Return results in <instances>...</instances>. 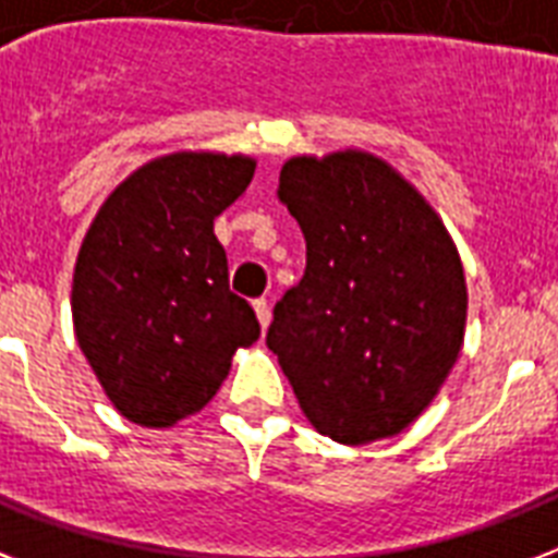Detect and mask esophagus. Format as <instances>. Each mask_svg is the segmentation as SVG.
Listing matches in <instances>:
<instances>
[{"instance_id": "1", "label": "esophagus", "mask_w": 558, "mask_h": 558, "mask_svg": "<svg viewBox=\"0 0 558 558\" xmlns=\"http://www.w3.org/2000/svg\"><path fill=\"white\" fill-rule=\"evenodd\" d=\"M254 313H257V322H260V327L266 330V327H269V322H271L269 301H266V298H257V301H254Z\"/></svg>"}]
</instances>
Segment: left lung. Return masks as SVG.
<instances>
[{"mask_svg":"<svg viewBox=\"0 0 558 558\" xmlns=\"http://www.w3.org/2000/svg\"><path fill=\"white\" fill-rule=\"evenodd\" d=\"M278 196L304 231L306 271L275 304L266 344L315 432L344 446L393 437L463 348L458 245L423 193L356 147L292 156Z\"/></svg>","mask_w":558,"mask_h":558,"instance_id":"1","label":"left lung"}]
</instances>
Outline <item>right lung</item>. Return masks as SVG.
I'll use <instances>...</instances> for the list:
<instances>
[{"instance_id": "1", "label": "right lung", "mask_w": 558, "mask_h": 558, "mask_svg": "<svg viewBox=\"0 0 558 558\" xmlns=\"http://www.w3.org/2000/svg\"><path fill=\"white\" fill-rule=\"evenodd\" d=\"M257 161L177 150L109 193L72 278L74 339L121 416L170 428L208 405L240 348L260 339L228 289L214 219L240 199Z\"/></svg>"}]
</instances>
